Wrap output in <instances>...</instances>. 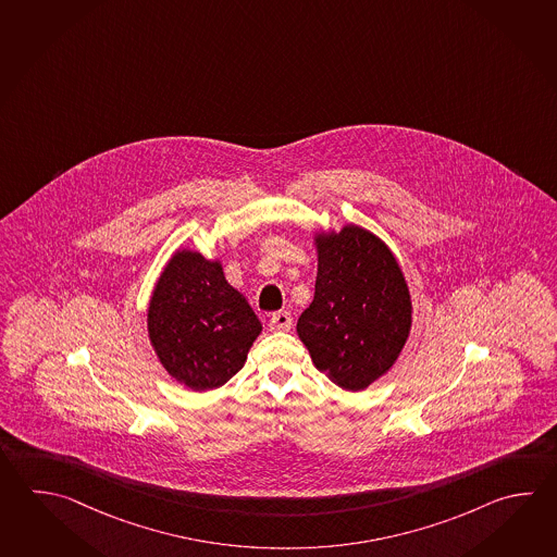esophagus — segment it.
Masks as SVG:
<instances>
[{
    "label": "esophagus",
    "mask_w": 557,
    "mask_h": 557,
    "mask_svg": "<svg viewBox=\"0 0 557 557\" xmlns=\"http://www.w3.org/2000/svg\"><path fill=\"white\" fill-rule=\"evenodd\" d=\"M292 325H294V319H292V313H287V311H277L270 319V330L272 331H289Z\"/></svg>",
    "instance_id": "1"
}]
</instances>
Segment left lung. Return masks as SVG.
<instances>
[{"label":"left lung","instance_id":"8db88e82","mask_svg":"<svg viewBox=\"0 0 557 557\" xmlns=\"http://www.w3.org/2000/svg\"><path fill=\"white\" fill-rule=\"evenodd\" d=\"M315 296L297 335L323 375L363 391L395 364L412 323L409 285L385 242L361 226L315 234Z\"/></svg>","mask_w":557,"mask_h":557}]
</instances>
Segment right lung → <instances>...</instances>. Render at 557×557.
<instances>
[{
    "label": "right lung",
    "mask_w": 557,
    "mask_h": 557,
    "mask_svg": "<svg viewBox=\"0 0 557 557\" xmlns=\"http://www.w3.org/2000/svg\"><path fill=\"white\" fill-rule=\"evenodd\" d=\"M148 339L166 373L193 391L227 383L248 359L261 323L227 284L220 260L178 250L160 273L147 313Z\"/></svg>",
    "instance_id": "1"
}]
</instances>
